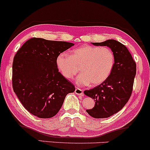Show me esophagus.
Wrapping results in <instances>:
<instances>
[{
  "label": "esophagus",
  "mask_w": 150,
  "mask_h": 150,
  "mask_svg": "<svg viewBox=\"0 0 150 150\" xmlns=\"http://www.w3.org/2000/svg\"><path fill=\"white\" fill-rule=\"evenodd\" d=\"M75 93L77 94L78 95H80V96H83L84 93H83V90L82 89H80L78 88H77L75 90Z\"/></svg>",
  "instance_id": "obj_1"
}]
</instances>
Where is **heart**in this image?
Segmentation results:
<instances>
[{
    "instance_id": "1",
    "label": "heart",
    "mask_w": 150,
    "mask_h": 150,
    "mask_svg": "<svg viewBox=\"0 0 150 150\" xmlns=\"http://www.w3.org/2000/svg\"><path fill=\"white\" fill-rule=\"evenodd\" d=\"M115 54L108 47L85 45L70 51L59 54L56 65L66 79L73 78L79 69L81 73L77 77L78 85L98 86L108 80L114 68Z\"/></svg>"
}]
</instances>
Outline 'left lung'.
Here are the masks:
<instances>
[{"label": "left lung", "instance_id": "left-lung-1", "mask_svg": "<svg viewBox=\"0 0 150 150\" xmlns=\"http://www.w3.org/2000/svg\"><path fill=\"white\" fill-rule=\"evenodd\" d=\"M96 46H108L115 54V65L106 81L85 95L95 100L93 108L86 112L94 118H107L122 109L132 95L136 75V63L126 46L115 40L92 42Z\"/></svg>", "mask_w": 150, "mask_h": 150}]
</instances>
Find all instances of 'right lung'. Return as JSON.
Returning a JSON list of instances; mask_svg holds the SVG:
<instances>
[{
    "label": "right lung",
    "mask_w": 150,
    "mask_h": 150,
    "mask_svg": "<svg viewBox=\"0 0 150 150\" xmlns=\"http://www.w3.org/2000/svg\"><path fill=\"white\" fill-rule=\"evenodd\" d=\"M74 44L33 38L16 52L13 62V91L30 113L50 118L59 112L74 85L59 72L56 58Z\"/></svg>",
    "instance_id": "obj_1"
}]
</instances>
